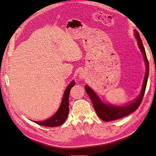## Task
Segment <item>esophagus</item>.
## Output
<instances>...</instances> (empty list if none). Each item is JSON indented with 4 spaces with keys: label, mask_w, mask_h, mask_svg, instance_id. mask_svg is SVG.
<instances>
[{
    "label": "esophagus",
    "mask_w": 156,
    "mask_h": 156,
    "mask_svg": "<svg viewBox=\"0 0 156 156\" xmlns=\"http://www.w3.org/2000/svg\"><path fill=\"white\" fill-rule=\"evenodd\" d=\"M80 78H83V77H84L83 75V74H80Z\"/></svg>",
    "instance_id": "1"
}]
</instances>
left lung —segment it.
Segmentation results:
<instances>
[{"instance_id":"1","label":"left lung","mask_w":156,"mask_h":156,"mask_svg":"<svg viewBox=\"0 0 156 156\" xmlns=\"http://www.w3.org/2000/svg\"><path fill=\"white\" fill-rule=\"evenodd\" d=\"M134 32L135 36L136 37L138 42L139 48L143 53L144 60L146 64V68H147L141 92H140L139 97L136 99L134 100L133 102L129 103L127 105H124V106H117V105H112L110 104H106L104 103L97 96V94L95 93L88 85H85V91H86L89 98L91 100V102L93 103L95 112H96L98 116L105 122L111 121V120H114L122 118L127 116V115L129 114L132 113L139 108L144 97L149 74V63L142 41L141 39H140L139 36V34L136 30H135Z\"/></svg>"}]
</instances>
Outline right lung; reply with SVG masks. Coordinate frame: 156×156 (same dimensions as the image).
<instances>
[{
	"label": "right lung",
	"instance_id": "1",
	"mask_svg": "<svg viewBox=\"0 0 156 156\" xmlns=\"http://www.w3.org/2000/svg\"><path fill=\"white\" fill-rule=\"evenodd\" d=\"M75 85L74 80L72 81L65 89L61 105L53 116L43 121H34L39 125L47 127H56L61 126L66 120L69 114V96L71 88Z\"/></svg>",
	"mask_w": 156,
	"mask_h": 156
}]
</instances>
